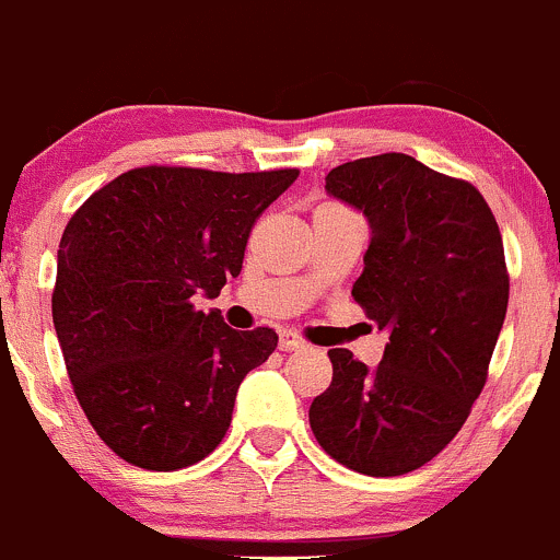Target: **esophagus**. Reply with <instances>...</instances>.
Wrapping results in <instances>:
<instances>
[{"mask_svg": "<svg viewBox=\"0 0 560 560\" xmlns=\"http://www.w3.org/2000/svg\"><path fill=\"white\" fill-rule=\"evenodd\" d=\"M279 349L281 351H300V349H305V340L300 338L298 332H290V329H284V332L279 335Z\"/></svg>", "mask_w": 560, "mask_h": 560, "instance_id": "obj_1", "label": "esophagus"}]
</instances>
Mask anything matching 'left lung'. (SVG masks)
Returning <instances> with one entry per match:
<instances>
[{
    "label": "left lung",
    "instance_id": "left-lung-1",
    "mask_svg": "<svg viewBox=\"0 0 560 560\" xmlns=\"http://www.w3.org/2000/svg\"><path fill=\"white\" fill-rule=\"evenodd\" d=\"M325 182L370 225L351 295L388 343L378 368L329 349L332 384L308 421L335 462L394 478L432 462L486 386L510 298L502 233L469 182L402 152L343 163Z\"/></svg>",
    "mask_w": 560,
    "mask_h": 560
}]
</instances>
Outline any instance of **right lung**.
I'll use <instances>...</instances> for the list:
<instances>
[{"instance_id": "right-lung-1", "label": "right lung", "mask_w": 560, "mask_h": 560, "mask_svg": "<svg viewBox=\"0 0 560 560\" xmlns=\"http://www.w3.org/2000/svg\"><path fill=\"white\" fill-rule=\"evenodd\" d=\"M298 174L133 168L69 220L52 325L80 408L128 464L172 472L225 438L241 381L279 338L231 329L196 298L241 273L252 225Z\"/></svg>"}]
</instances>
